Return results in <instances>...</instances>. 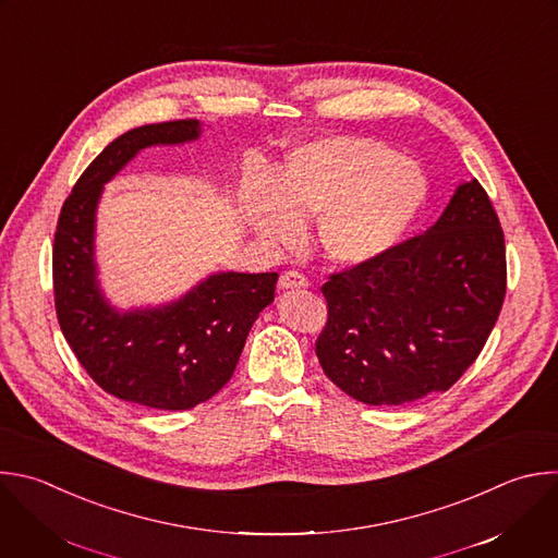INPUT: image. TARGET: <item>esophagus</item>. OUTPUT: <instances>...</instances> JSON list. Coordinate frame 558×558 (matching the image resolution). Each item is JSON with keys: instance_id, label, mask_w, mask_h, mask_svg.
<instances>
[{"instance_id": "1", "label": "esophagus", "mask_w": 558, "mask_h": 558, "mask_svg": "<svg viewBox=\"0 0 558 558\" xmlns=\"http://www.w3.org/2000/svg\"><path fill=\"white\" fill-rule=\"evenodd\" d=\"M278 287L284 291V289H306L308 287V278L295 269H289L280 276L278 280Z\"/></svg>"}]
</instances>
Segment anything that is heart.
Masks as SVG:
<instances>
[{
  "instance_id": "obj_1",
  "label": "heart",
  "mask_w": 558,
  "mask_h": 558,
  "mask_svg": "<svg viewBox=\"0 0 558 558\" xmlns=\"http://www.w3.org/2000/svg\"><path fill=\"white\" fill-rule=\"evenodd\" d=\"M425 197L427 179L412 159L377 140L335 135L291 150L276 191L252 183L247 219L276 245L295 243L302 221L322 219L324 250L356 265L395 247Z\"/></svg>"
}]
</instances>
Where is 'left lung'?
<instances>
[{
    "mask_svg": "<svg viewBox=\"0 0 558 558\" xmlns=\"http://www.w3.org/2000/svg\"><path fill=\"white\" fill-rule=\"evenodd\" d=\"M315 341L324 375L365 405L447 392L482 352L506 295V245L477 179L386 254L328 276Z\"/></svg>",
    "mask_w": 558,
    "mask_h": 558,
    "instance_id": "left-lung-1",
    "label": "left lung"
}]
</instances>
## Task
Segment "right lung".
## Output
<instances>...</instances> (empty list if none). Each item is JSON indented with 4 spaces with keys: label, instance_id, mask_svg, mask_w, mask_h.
Wrapping results in <instances>:
<instances>
[{
    "label": "right lung",
    "instance_id": "add662e5",
    "mask_svg": "<svg viewBox=\"0 0 558 558\" xmlns=\"http://www.w3.org/2000/svg\"><path fill=\"white\" fill-rule=\"evenodd\" d=\"M199 137L197 120L144 124L113 140L65 199L52 247L59 326L85 373L111 397L153 410H193L234 375L245 339L274 302L278 274H215L179 302L118 313L100 295L94 215L102 185L142 148Z\"/></svg>",
    "mask_w": 558,
    "mask_h": 558
}]
</instances>
